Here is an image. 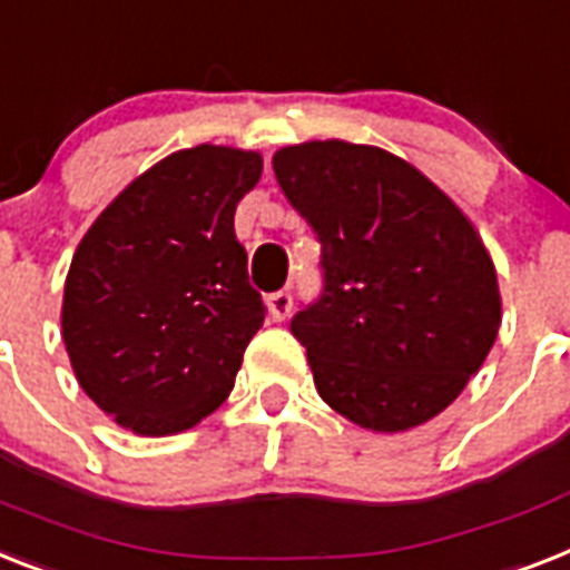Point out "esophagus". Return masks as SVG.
Instances as JSON below:
<instances>
[{
    "mask_svg": "<svg viewBox=\"0 0 570 570\" xmlns=\"http://www.w3.org/2000/svg\"><path fill=\"white\" fill-rule=\"evenodd\" d=\"M266 304H269V316L275 318V322H284V318L289 316V309H293V295L286 293V289H277V293H272L269 298H266Z\"/></svg>",
    "mask_w": 570,
    "mask_h": 570,
    "instance_id": "esophagus-1",
    "label": "esophagus"
}]
</instances>
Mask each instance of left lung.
Listing matches in <instances>:
<instances>
[{"mask_svg":"<svg viewBox=\"0 0 570 570\" xmlns=\"http://www.w3.org/2000/svg\"><path fill=\"white\" fill-rule=\"evenodd\" d=\"M272 166L322 245V293L289 322L318 395L381 433L442 413L501 325L478 230L436 184L383 149L304 142Z\"/></svg>","mask_w":570,"mask_h":570,"instance_id":"obj_1","label":"left lung"}]
</instances>
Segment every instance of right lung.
<instances>
[{
	"label": "right lung",
	"instance_id": "obj_1",
	"mask_svg": "<svg viewBox=\"0 0 570 570\" xmlns=\"http://www.w3.org/2000/svg\"><path fill=\"white\" fill-rule=\"evenodd\" d=\"M261 173L254 151H175L78 245L60 309L69 363L81 390L140 436L193 428L234 390L266 318L234 237V210Z\"/></svg>",
	"mask_w": 570,
	"mask_h": 570
}]
</instances>
